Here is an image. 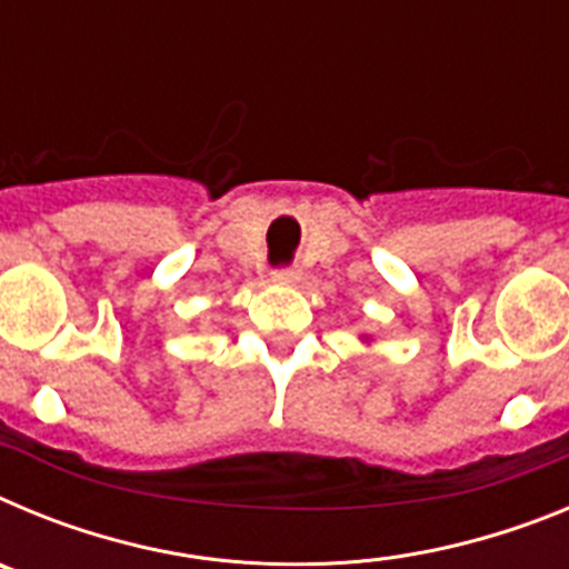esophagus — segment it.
<instances>
[{"label":"esophagus","mask_w":569,"mask_h":569,"mask_svg":"<svg viewBox=\"0 0 569 569\" xmlns=\"http://www.w3.org/2000/svg\"><path fill=\"white\" fill-rule=\"evenodd\" d=\"M273 279L279 281V284H296V281L301 279V273L296 268H281V270H276Z\"/></svg>","instance_id":"esophagus-1"}]
</instances>
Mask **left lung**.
<instances>
[{"mask_svg": "<svg viewBox=\"0 0 569 569\" xmlns=\"http://www.w3.org/2000/svg\"><path fill=\"white\" fill-rule=\"evenodd\" d=\"M361 341H370V339H367V336H361Z\"/></svg>", "mask_w": 569, "mask_h": 569, "instance_id": "obj_1", "label": "left lung"}]
</instances>
